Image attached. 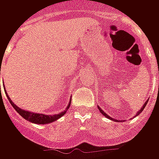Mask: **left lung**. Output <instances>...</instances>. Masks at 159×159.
Returning <instances> with one entry per match:
<instances>
[{"mask_svg":"<svg viewBox=\"0 0 159 159\" xmlns=\"http://www.w3.org/2000/svg\"><path fill=\"white\" fill-rule=\"evenodd\" d=\"M147 102H148V100H147V101L145 102V104H144V105H143V107H141L140 110L137 111V113H136V115H135V116H138L139 114L141 113V111H142L144 110V108H145V107H146V106H147ZM99 107V110H100V112H101V114H102V115H104V116H105V117H107L108 119H111V121H115V122H120V120H117V119H115V118H112V117H111L110 116H109V115H107V114L106 113V112H105V111H104L102 110V109H101V108H100V107ZM135 116H134V117H135Z\"/></svg>","mask_w":159,"mask_h":159,"instance_id":"1","label":"left lung"}]
</instances>
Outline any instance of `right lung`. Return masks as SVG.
Instances as JSON below:
<instances>
[{"label":"right lung","mask_w":159,"mask_h":159,"mask_svg":"<svg viewBox=\"0 0 159 159\" xmlns=\"http://www.w3.org/2000/svg\"><path fill=\"white\" fill-rule=\"evenodd\" d=\"M0 75H1V67H0ZM3 87H4V85H3ZM0 88H1V85H0ZM4 90H5L6 95H7V97L9 102L11 103L12 107L15 109L16 111H17V112H18L21 117H24L25 119L28 120V121H30V123H36V124H48V123H52V122L56 121V120H58L59 118H60V117H62L63 115H65V114L66 113V111H67V110L69 109L70 106V101H71V100H70L69 104H68V106L66 107V110L64 111L59 112V114H54V115H45V114H42V113H35V112H30V111H25V110H24V109L19 108V107H17L15 104L12 102V100L9 98L8 94H7V91H6V89H4Z\"/></svg>","instance_id":"right-lung-1"}]
</instances>
